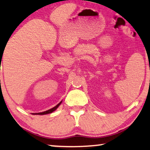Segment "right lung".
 Here are the masks:
<instances>
[{
    "label": "right lung",
    "instance_id": "right-lung-1",
    "mask_svg": "<svg viewBox=\"0 0 150 150\" xmlns=\"http://www.w3.org/2000/svg\"><path fill=\"white\" fill-rule=\"evenodd\" d=\"M61 104V102H60V103H59L56 106H54V107H53L52 108H51V109H49L48 110H46V111H44V112H38V113H33V115H46V114H49V113H51V112H52L53 111H54L55 110L57 109V108L59 107V106L60 105V104Z\"/></svg>",
    "mask_w": 150,
    "mask_h": 150
}]
</instances>
